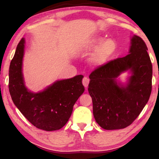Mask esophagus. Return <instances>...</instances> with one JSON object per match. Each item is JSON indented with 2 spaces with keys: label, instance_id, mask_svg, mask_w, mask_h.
I'll use <instances>...</instances> for the list:
<instances>
[{
  "label": "esophagus",
  "instance_id": "1",
  "mask_svg": "<svg viewBox=\"0 0 159 159\" xmlns=\"http://www.w3.org/2000/svg\"><path fill=\"white\" fill-rule=\"evenodd\" d=\"M89 83V78L84 77L83 79V85L85 86V88H87V87H88Z\"/></svg>",
  "mask_w": 159,
  "mask_h": 159
}]
</instances>
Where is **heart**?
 Instances as JSON below:
<instances>
[{"instance_id":"obj_1","label":"heart","mask_w":159,"mask_h":159,"mask_svg":"<svg viewBox=\"0 0 159 159\" xmlns=\"http://www.w3.org/2000/svg\"><path fill=\"white\" fill-rule=\"evenodd\" d=\"M117 48L113 39H106L102 36H93L84 42L82 49L85 51H94L89 58V63L95 67L105 66L116 53Z\"/></svg>"}]
</instances>
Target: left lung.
Returning <instances> with one entry per match:
<instances>
[{"mask_svg": "<svg viewBox=\"0 0 159 159\" xmlns=\"http://www.w3.org/2000/svg\"><path fill=\"white\" fill-rule=\"evenodd\" d=\"M140 37H131L128 55L111 61L91 73L88 91L96 122L105 130L129 126L139 116L152 92V65ZM128 70L126 84L116 79Z\"/></svg>", "mask_w": 159, "mask_h": 159, "instance_id": "left-lung-1", "label": "left lung"}]
</instances>
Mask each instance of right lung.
I'll list each match as a JSON object with an SVG mask.
<instances>
[{
  "label": "right lung",
  "instance_id": "add662e5",
  "mask_svg": "<svg viewBox=\"0 0 159 159\" xmlns=\"http://www.w3.org/2000/svg\"><path fill=\"white\" fill-rule=\"evenodd\" d=\"M25 39L17 46L9 66V89L16 107L33 126L46 131L59 130L72 115L73 107L83 93V75L59 80L39 92L25 85L22 72Z\"/></svg>",
  "mask_w": 159,
  "mask_h": 159
}]
</instances>
